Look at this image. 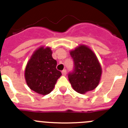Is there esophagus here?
Returning <instances> with one entry per match:
<instances>
[{
    "label": "esophagus",
    "mask_w": 128,
    "mask_h": 128,
    "mask_svg": "<svg viewBox=\"0 0 128 128\" xmlns=\"http://www.w3.org/2000/svg\"><path fill=\"white\" fill-rule=\"evenodd\" d=\"M62 72V75H63V76H66V69L63 70Z\"/></svg>",
    "instance_id": "esophagus-1"
}]
</instances>
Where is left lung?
I'll use <instances>...</instances> for the list:
<instances>
[{
  "mask_svg": "<svg viewBox=\"0 0 128 128\" xmlns=\"http://www.w3.org/2000/svg\"><path fill=\"white\" fill-rule=\"evenodd\" d=\"M74 61V69L68 78L72 88L80 94H85L98 86L102 68L94 52L85 46H80L70 52Z\"/></svg>",
  "mask_w": 128,
  "mask_h": 128,
  "instance_id": "1",
  "label": "left lung"
}]
</instances>
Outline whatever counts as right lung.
Listing matches in <instances>:
<instances>
[{"label":"right lung","mask_w":128,"mask_h":128,"mask_svg":"<svg viewBox=\"0 0 128 128\" xmlns=\"http://www.w3.org/2000/svg\"><path fill=\"white\" fill-rule=\"evenodd\" d=\"M51 49L38 48L28 62L25 78L28 86L35 92L47 95L51 92L58 79L62 76L56 69L57 62L52 57Z\"/></svg>","instance_id":"1"}]
</instances>
